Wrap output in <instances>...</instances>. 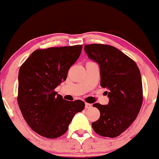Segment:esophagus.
Returning a JSON list of instances; mask_svg holds the SVG:
<instances>
[{"instance_id": "esophagus-1", "label": "esophagus", "mask_w": 159, "mask_h": 159, "mask_svg": "<svg viewBox=\"0 0 159 159\" xmlns=\"http://www.w3.org/2000/svg\"><path fill=\"white\" fill-rule=\"evenodd\" d=\"M91 107H92V105H91V104L87 103V102L85 103V107H86V108H90Z\"/></svg>"}]
</instances>
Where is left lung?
I'll return each instance as SVG.
<instances>
[{
	"mask_svg": "<svg viewBox=\"0 0 159 159\" xmlns=\"http://www.w3.org/2000/svg\"><path fill=\"white\" fill-rule=\"evenodd\" d=\"M84 51L98 63L100 84L109 90L108 105L93 104L100 117L92 127L99 135L115 138L130 126L141 108L143 87L139 68L132 59L111 45H85Z\"/></svg>",
	"mask_w": 159,
	"mask_h": 159,
	"instance_id": "8db88e82",
	"label": "left lung"
}]
</instances>
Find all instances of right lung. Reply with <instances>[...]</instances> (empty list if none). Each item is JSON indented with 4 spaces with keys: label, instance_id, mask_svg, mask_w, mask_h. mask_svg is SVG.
I'll return each instance as SVG.
<instances>
[{
    "label": "right lung",
    "instance_id": "1",
    "mask_svg": "<svg viewBox=\"0 0 159 159\" xmlns=\"http://www.w3.org/2000/svg\"><path fill=\"white\" fill-rule=\"evenodd\" d=\"M81 50L82 45L37 49L20 67L18 104L24 119L39 135H63L75 114L84 108L81 100L66 101L54 90L66 79Z\"/></svg>",
    "mask_w": 159,
    "mask_h": 159
}]
</instances>
